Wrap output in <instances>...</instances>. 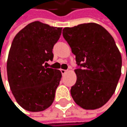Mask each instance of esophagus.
<instances>
[{"instance_id": "esophagus-1", "label": "esophagus", "mask_w": 127, "mask_h": 127, "mask_svg": "<svg viewBox=\"0 0 127 127\" xmlns=\"http://www.w3.org/2000/svg\"><path fill=\"white\" fill-rule=\"evenodd\" d=\"M67 71H68L67 70H65V69H61V72H62V75H65Z\"/></svg>"}]
</instances>
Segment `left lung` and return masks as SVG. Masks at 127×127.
Returning <instances> with one entry per match:
<instances>
[{"instance_id": "1", "label": "left lung", "mask_w": 127, "mask_h": 127, "mask_svg": "<svg viewBox=\"0 0 127 127\" xmlns=\"http://www.w3.org/2000/svg\"><path fill=\"white\" fill-rule=\"evenodd\" d=\"M62 35L80 67L71 88L73 100L85 110L101 107L114 95L121 75L122 58L114 38L95 23L65 27Z\"/></svg>"}]
</instances>
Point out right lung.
Segmentation results:
<instances>
[{
	"mask_svg": "<svg viewBox=\"0 0 127 127\" xmlns=\"http://www.w3.org/2000/svg\"><path fill=\"white\" fill-rule=\"evenodd\" d=\"M62 29L35 21L12 42L7 62L9 85L17 102L28 111H42L54 101L62 73L47 68L46 62L53 59L52 49Z\"/></svg>",
	"mask_w": 127,
	"mask_h": 127,
	"instance_id": "1",
	"label": "right lung"
}]
</instances>
